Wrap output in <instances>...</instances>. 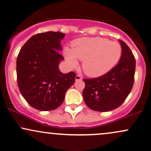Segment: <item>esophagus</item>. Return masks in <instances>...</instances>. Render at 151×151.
Segmentation results:
<instances>
[{
	"label": "esophagus",
	"mask_w": 151,
	"mask_h": 151,
	"mask_svg": "<svg viewBox=\"0 0 151 151\" xmlns=\"http://www.w3.org/2000/svg\"><path fill=\"white\" fill-rule=\"evenodd\" d=\"M81 79H82V77L80 75H79V74H77V75L75 77L76 81H80V80H81Z\"/></svg>",
	"instance_id": "esophagus-1"
}]
</instances>
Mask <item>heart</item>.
Segmentation results:
<instances>
[{"label":"heart","instance_id":"heart-1","mask_svg":"<svg viewBox=\"0 0 151 151\" xmlns=\"http://www.w3.org/2000/svg\"><path fill=\"white\" fill-rule=\"evenodd\" d=\"M122 48L117 42L103 37H82L74 40L72 49L66 48L64 55L71 68L82 62V68L89 77L104 75L114 68L120 60Z\"/></svg>","mask_w":151,"mask_h":151}]
</instances>
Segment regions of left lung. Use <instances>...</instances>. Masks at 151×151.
I'll use <instances>...</instances> for the list:
<instances>
[{
	"label": "left lung",
	"mask_w": 151,
	"mask_h": 151,
	"mask_svg": "<svg viewBox=\"0 0 151 151\" xmlns=\"http://www.w3.org/2000/svg\"><path fill=\"white\" fill-rule=\"evenodd\" d=\"M119 42L122 54L118 65L104 75L83 79V98L91 110L104 112L118 108L132 89L136 60L129 46L122 40Z\"/></svg>",
	"instance_id": "8db88e82"
}]
</instances>
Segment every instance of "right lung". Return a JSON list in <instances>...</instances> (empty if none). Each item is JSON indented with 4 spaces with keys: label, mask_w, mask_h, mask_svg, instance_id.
I'll list each match as a JSON object with an SVG mask.
<instances>
[{
    "label": "right lung",
    "mask_w": 151,
    "mask_h": 151,
    "mask_svg": "<svg viewBox=\"0 0 151 151\" xmlns=\"http://www.w3.org/2000/svg\"><path fill=\"white\" fill-rule=\"evenodd\" d=\"M65 36L52 31L35 35L22 47L17 58L19 90L27 103L37 110L58 108L75 81L74 72L63 74L59 69L64 58L58 51L62 50L61 40Z\"/></svg>",
    "instance_id": "1"
}]
</instances>
